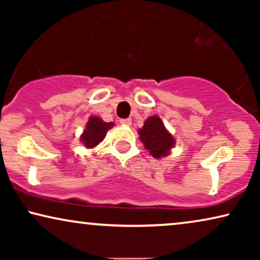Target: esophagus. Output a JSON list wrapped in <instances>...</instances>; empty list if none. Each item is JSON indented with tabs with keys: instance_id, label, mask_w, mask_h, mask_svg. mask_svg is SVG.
<instances>
[{
	"instance_id": "esophagus-1",
	"label": "esophagus",
	"mask_w": 260,
	"mask_h": 260,
	"mask_svg": "<svg viewBox=\"0 0 260 260\" xmlns=\"http://www.w3.org/2000/svg\"><path fill=\"white\" fill-rule=\"evenodd\" d=\"M120 124H123V125H131V119L130 118H123L119 120Z\"/></svg>"
}]
</instances>
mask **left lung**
Returning a JSON list of instances; mask_svg holds the SVG:
<instances>
[{
    "instance_id": "obj_1",
    "label": "left lung",
    "mask_w": 260,
    "mask_h": 260,
    "mask_svg": "<svg viewBox=\"0 0 260 260\" xmlns=\"http://www.w3.org/2000/svg\"><path fill=\"white\" fill-rule=\"evenodd\" d=\"M138 134L145 149L150 151L155 158L169 155V150L175 144L173 136L166 130L161 118L157 116L149 117Z\"/></svg>"
}]
</instances>
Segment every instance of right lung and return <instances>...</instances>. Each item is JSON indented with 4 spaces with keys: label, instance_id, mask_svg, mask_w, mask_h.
<instances>
[{
    "label": "right lung",
    "instance_id": "add662e5",
    "mask_svg": "<svg viewBox=\"0 0 260 260\" xmlns=\"http://www.w3.org/2000/svg\"><path fill=\"white\" fill-rule=\"evenodd\" d=\"M112 125L113 123H105L98 117H90L86 124V129L81 135L80 140L85 147L93 148L104 140L106 133L109 129H111Z\"/></svg>",
    "mask_w": 260,
    "mask_h": 260
}]
</instances>
